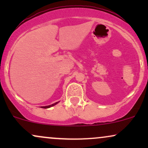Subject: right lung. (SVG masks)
Instances as JSON below:
<instances>
[{
	"label": "right lung",
	"mask_w": 148,
	"mask_h": 148,
	"mask_svg": "<svg viewBox=\"0 0 148 148\" xmlns=\"http://www.w3.org/2000/svg\"><path fill=\"white\" fill-rule=\"evenodd\" d=\"M56 103H58V102L55 103H53V104H51V105H49V106H42V108H50V107H51V106H53L54 105H56Z\"/></svg>",
	"instance_id": "obj_1"
}]
</instances>
